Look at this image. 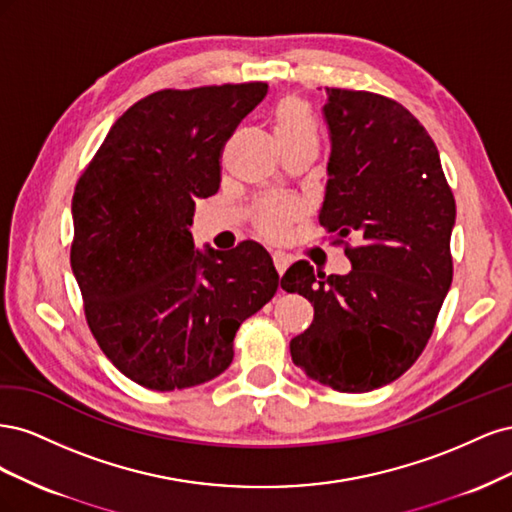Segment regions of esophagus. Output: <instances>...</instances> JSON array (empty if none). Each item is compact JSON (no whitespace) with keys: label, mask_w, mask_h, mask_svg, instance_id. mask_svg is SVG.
Returning <instances> with one entry per match:
<instances>
[{"label":"esophagus","mask_w":512,"mask_h":512,"mask_svg":"<svg viewBox=\"0 0 512 512\" xmlns=\"http://www.w3.org/2000/svg\"><path fill=\"white\" fill-rule=\"evenodd\" d=\"M273 265H275V271H277V273L284 275L286 269H288V265H290V258H288L286 254H282V252H275V254H273Z\"/></svg>","instance_id":"esophagus-1"}]
</instances>
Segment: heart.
Masks as SVG:
<instances>
[{
	"mask_svg": "<svg viewBox=\"0 0 512 512\" xmlns=\"http://www.w3.org/2000/svg\"><path fill=\"white\" fill-rule=\"evenodd\" d=\"M273 130L277 141L297 136H316V121L309 106L299 98H284L275 106ZM299 215V207L284 200H265L256 209V224L262 235L269 239H282L290 222Z\"/></svg>",
	"mask_w": 512,
	"mask_h": 512,
	"instance_id": "b5f03b06",
	"label": "heart"
}]
</instances>
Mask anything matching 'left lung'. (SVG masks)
<instances>
[{"instance_id":"1","label":"left lung","mask_w":512,"mask_h":512,"mask_svg":"<svg viewBox=\"0 0 512 512\" xmlns=\"http://www.w3.org/2000/svg\"><path fill=\"white\" fill-rule=\"evenodd\" d=\"M322 115L331 158L318 220L352 271L314 273L305 260L286 271L282 288L314 305L290 354L309 380L365 393L408 371L436 327L453 282L455 198L436 143L399 102L327 87Z\"/></svg>"}]
</instances>
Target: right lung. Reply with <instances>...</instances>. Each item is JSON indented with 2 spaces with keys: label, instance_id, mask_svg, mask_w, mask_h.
<instances>
[{
  "label": "right lung",
  "instance_id": "right-lung-1",
  "mask_svg": "<svg viewBox=\"0 0 512 512\" xmlns=\"http://www.w3.org/2000/svg\"><path fill=\"white\" fill-rule=\"evenodd\" d=\"M267 83L162 89L132 104L76 181L70 265L98 346L151 391L190 389L232 363L241 322L273 299L256 241L194 250L198 198L220 190V158Z\"/></svg>",
  "mask_w": 512,
  "mask_h": 512
}]
</instances>
